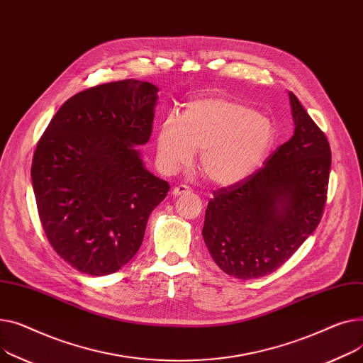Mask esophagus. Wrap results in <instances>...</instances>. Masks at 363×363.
I'll use <instances>...</instances> for the list:
<instances>
[{
	"mask_svg": "<svg viewBox=\"0 0 363 363\" xmlns=\"http://www.w3.org/2000/svg\"><path fill=\"white\" fill-rule=\"evenodd\" d=\"M187 194H191V189H189L187 186L180 184V186L173 187V195L174 196H182V195H187Z\"/></svg>",
	"mask_w": 363,
	"mask_h": 363,
	"instance_id": "esophagus-1",
	"label": "esophagus"
}]
</instances>
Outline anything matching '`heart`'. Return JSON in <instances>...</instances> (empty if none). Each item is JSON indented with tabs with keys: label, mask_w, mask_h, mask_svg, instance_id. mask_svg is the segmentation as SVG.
Returning <instances> with one entry per match:
<instances>
[{
	"label": "heart",
	"mask_w": 363,
	"mask_h": 363,
	"mask_svg": "<svg viewBox=\"0 0 363 363\" xmlns=\"http://www.w3.org/2000/svg\"><path fill=\"white\" fill-rule=\"evenodd\" d=\"M277 143L274 123L252 106L218 95L189 101L180 120L167 116L157 133V154L167 173L190 164L199 151V169L214 184H238L264 165Z\"/></svg>",
	"instance_id": "heart-1"
}]
</instances>
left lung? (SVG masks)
<instances>
[{"label": "left lung", "instance_id": "8db88e82", "mask_svg": "<svg viewBox=\"0 0 363 363\" xmlns=\"http://www.w3.org/2000/svg\"><path fill=\"white\" fill-rule=\"evenodd\" d=\"M293 136L246 180L214 191L202 228L214 262L240 280L280 268L321 221L331 149L325 135L289 92Z\"/></svg>", "mask_w": 363, "mask_h": 363}]
</instances>
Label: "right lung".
Listing matches in <instances>:
<instances>
[{"instance_id":"1","label":"right lung","mask_w":363,"mask_h":363,"mask_svg":"<svg viewBox=\"0 0 363 363\" xmlns=\"http://www.w3.org/2000/svg\"><path fill=\"white\" fill-rule=\"evenodd\" d=\"M157 99L149 82L99 84L64 102L38 142L30 176L42 227L83 274L108 275L129 262L168 194L136 147L152 135Z\"/></svg>"}]
</instances>
